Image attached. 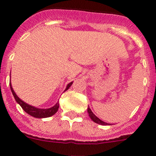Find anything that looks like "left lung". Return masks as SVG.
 Instances as JSON below:
<instances>
[{"instance_id":"1","label":"left lung","mask_w":156,"mask_h":156,"mask_svg":"<svg viewBox=\"0 0 156 156\" xmlns=\"http://www.w3.org/2000/svg\"><path fill=\"white\" fill-rule=\"evenodd\" d=\"M88 115H89V116H90V118L92 119V121H94L95 123H99V124H101V125H108V124H110V123H106V122L102 121V120H101L100 119L98 118L97 116H95V115L92 113V111L91 110V109L89 107H88Z\"/></svg>"}]
</instances>
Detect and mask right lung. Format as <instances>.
I'll return each mask as SVG.
<instances>
[{"label":"right lung","mask_w":156,"mask_h":156,"mask_svg":"<svg viewBox=\"0 0 156 156\" xmlns=\"http://www.w3.org/2000/svg\"><path fill=\"white\" fill-rule=\"evenodd\" d=\"M72 83L73 81H71V82H70V83L67 85L64 92L68 90V88L71 87V85H72ZM10 88H11V90H12V94H13L14 97H15L16 102L22 106V109H24V111L26 112L28 114L33 116V117H36V118H46V117H50V116L55 114L57 112V110H58L59 102H57L53 107L49 108V109H39V108L34 107V106H31V105L27 104V103H26L25 102H23L22 99H19V96L16 95L15 91L13 90V88H12L11 82H10Z\"/></svg>","instance_id":"1"}]
</instances>
